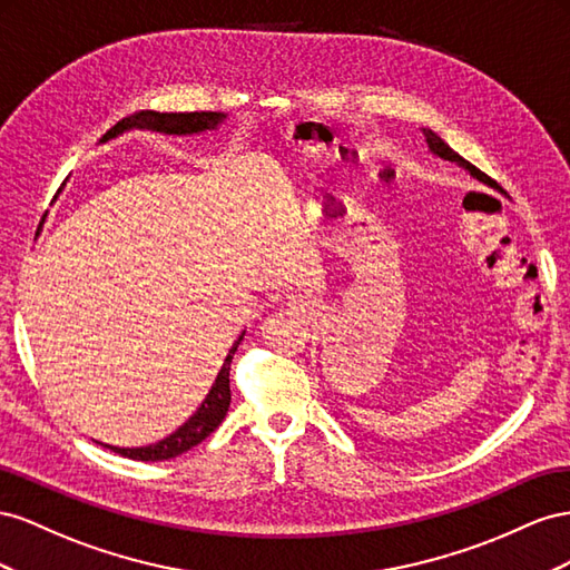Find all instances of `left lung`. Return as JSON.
<instances>
[{"label":"left lung","mask_w":570,"mask_h":570,"mask_svg":"<svg viewBox=\"0 0 570 570\" xmlns=\"http://www.w3.org/2000/svg\"><path fill=\"white\" fill-rule=\"evenodd\" d=\"M422 136H425L428 148H430V153H432L434 157H439V159H446V161H453V165H459L461 169H465L470 176L478 178V181H482V184H490V176H484L480 169H475L473 165H470L468 159H463L456 150H451V148H449V142H444L442 138H439V136L432 131V128H422Z\"/></svg>","instance_id":"left-lung-1"}]
</instances>
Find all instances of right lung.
I'll list each match as a JSON object with an SVG mask.
<instances>
[{
	"label": "right lung",
	"mask_w": 570,
	"mask_h": 570,
	"mask_svg": "<svg viewBox=\"0 0 570 570\" xmlns=\"http://www.w3.org/2000/svg\"><path fill=\"white\" fill-rule=\"evenodd\" d=\"M226 119H229V114L224 111H171L169 114V111L142 109L131 114V117L121 119L117 126H111L109 131L100 138V145L119 138L128 131H155L165 136H200L207 131H217ZM243 336H246V330H243L240 336L234 341V346L224 357L222 370L217 372V380L213 382V386H209L207 396L203 399L198 409H195V413L184 422V425H178L171 434L159 439V442L145 444V446H111L102 442L97 444H102L105 449H111L114 453H121V456L134 459V461H167L178 456V453L193 449L195 444H200L205 436H209L219 428V422L224 420L226 411H229V403H232L229 370Z\"/></svg>",
	"instance_id": "right-lung-1"
}]
</instances>
